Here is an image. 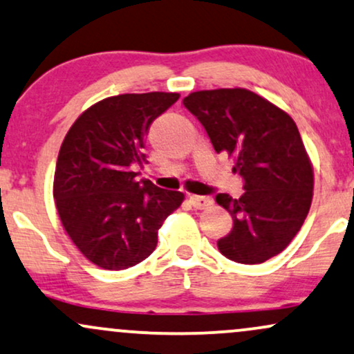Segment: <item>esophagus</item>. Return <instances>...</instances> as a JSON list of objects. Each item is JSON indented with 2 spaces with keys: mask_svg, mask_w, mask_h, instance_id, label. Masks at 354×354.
<instances>
[{
  "mask_svg": "<svg viewBox=\"0 0 354 354\" xmlns=\"http://www.w3.org/2000/svg\"><path fill=\"white\" fill-rule=\"evenodd\" d=\"M190 202L198 210L207 209V207H210L214 203V201L210 197H205V195H190Z\"/></svg>",
  "mask_w": 354,
  "mask_h": 354,
  "instance_id": "1",
  "label": "esophagus"
}]
</instances>
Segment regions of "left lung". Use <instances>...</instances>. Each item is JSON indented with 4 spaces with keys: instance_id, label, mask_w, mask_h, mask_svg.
Returning <instances> with one entry per match:
<instances>
[{
    "instance_id": "left-lung-1",
    "label": "left lung",
    "mask_w": 354,
    "mask_h": 354,
    "mask_svg": "<svg viewBox=\"0 0 354 354\" xmlns=\"http://www.w3.org/2000/svg\"><path fill=\"white\" fill-rule=\"evenodd\" d=\"M185 109L205 129L215 152L234 159L242 197L217 194L234 227L220 239L222 255L236 263H263L298 234L313 197V169L297 124L286 112L247 89L198 91Z\"/></svg>"
}]
</instances>
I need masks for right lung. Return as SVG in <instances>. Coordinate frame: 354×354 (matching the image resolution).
<instances>
[{
  "label": "right lung",
  "mask_w": 354,
  "mask_h": 354,
  "mask_svg": "<svg viewBox=\"0 0 354 354\" xmlns=\"http://www.w3.org/2000/svg\"><path fill=\"white\" fill-rule=\"evenodd\" d=\"M176 93L120 94L79 115L64 137L54 172L62 225L87 260L126 270L157 247V230L184 201L134 172L145 160L144 139Z\"/></svg>",
  "instance_id": "right-lung-1"
}]
</instances>
